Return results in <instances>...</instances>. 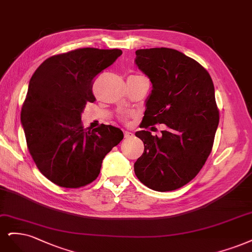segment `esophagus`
I'll return each instance as SVG.
<instances>
[{"instance_id":"obj_1","label":"esophagus","mask_w":252,"mask_h":252,"mask_svg":"<svg viewBox=\"0 0 252 252\" xmlns=\"http://www.w3.org/2000/svg\"><path fill=\"white\" fill-rule=\"evenodd\" d=\"M132 136H133V133L128 132V131H125V137L126 138H129V137H132Z\"/></svg>"}]
</instances>
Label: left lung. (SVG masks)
Returning <instances> with one entry per match:
<instances>
[{"label": "left lung", "instance_id": "8db88e82", "mask_svg": "<svg viewBox=\"0 0 252 252\" xmlns=\"http://www.w3.org/2000/svg\"><path fill=\"white\" fill-rule=\"evenodd\" d=\"M135 63L152 83L143 127L166 126L160 137L136 132L144 152L135 174L151 189L175 190L198 175L212 152L220 118L213 79L198 62L169 48L137 50Z\"/></svg>", "mask_w": 252, "mask_h": 252}]
</instances>
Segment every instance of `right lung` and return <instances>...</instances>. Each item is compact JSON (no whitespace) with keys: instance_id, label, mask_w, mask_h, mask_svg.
<instances>
[{"instance_id":"1","label":"right lung","mask_w":252,"mask_h":252,"mask_svg":"<svg viewBox=\"0 0 252 252\" xmlns=\"http://www.w3.org/2000/svg\"><path fill=\"white\" fill-rule=\"evenodd\" d=\"M121 54L79 48L47 59L32 75L21 121L32 159L54 184L78 189L93 182L105 155L124 139L118 127L82 124L86 104L95 101L94 78Z\"/></svg>"}]
</instances>
